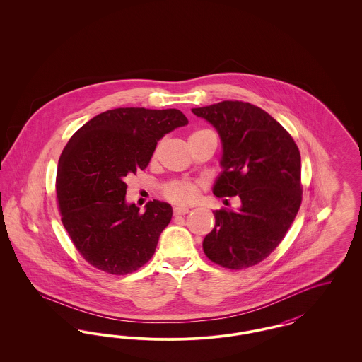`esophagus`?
<instances>
[{
  "instance_id": "esophagus-1",
  "label": "esophagus",
  "mask_w": 362,
  "mask_h": 362,
  "mask_svg": "<svg viewBox=\"0 0 362 362\" xmlns=\"http://www.w3.org/2000/svg\"><path fill=\"white\" fill-rule=\"evenodd\" d=\"M189 207H185V206L173 207V214H175V216H185V214H187V213H189Z\"/></svg>"
}]
</instances>
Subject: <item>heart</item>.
Here are the masks:
<instances>
[{
	"label": "heart",
	"mask_w": 362,
	"mask_h": 362,
	"mask_svg": "<svg viewBox=\"0 0 362 362\" xmlns=\"http://www.w3.org/2000/svg\"><path fill=\"white\" fill-rule=\"evenodd\" d=\"M202 133H209V130H197L189 137L198 136ZM198 192H199L198 185L192 182H186V180H175L165 185L163 189V195L168 201L175 204H189L198 197Z\"/></svg>",
	"instance_id": "obj_1"
}]
</instances>
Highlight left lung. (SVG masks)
<instances>
[{"label":"left lung","instance_id":"1","mask_svg":"<svg viewBox=\"0 0 362 362\" xmlns=\"http://www.w3.org/2000/svg\"><path fill=\"white\" fill-rule=\"evenodd\" d=\"M191 111L211 123L223 142L214 195L240 201L238 210L213 211L216 224L204 239V252L225 269L255 266L285 238L301 205L300 151L292 136L254 104L225 100Z\"/></svg>","mask_w":362,"mask_h":362}]
</instances>
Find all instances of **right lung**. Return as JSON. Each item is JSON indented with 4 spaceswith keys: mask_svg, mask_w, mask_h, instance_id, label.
Segmentation results:
<instances>
[{
    "mask_svg": "<svg viewBox=\"0 0 362 362\" xmlns=\"http://www.w3.org/2000/svg\"><path fill=\"white\" fill-rule=\"evenodd\" d=\"M189 121L179 110L126 107L86 122L69 139L55 180L61 221L89 264L114 276L142 267L173 218L167 202H126L127 175L145 170L157 141Z\"/></svg>",
    "mask_w": 362,
    "mask_h": 362,
    "instance_id": "1",
    "label": "right lung"
}]
</instances>
